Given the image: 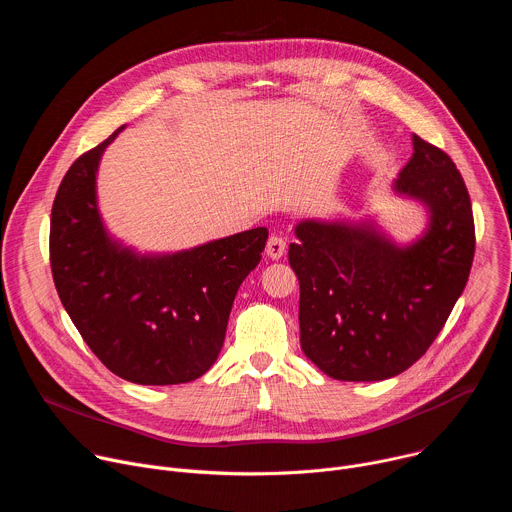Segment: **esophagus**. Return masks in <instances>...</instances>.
Segmentation results:
<instances>
[{
  "label": "esophagus",
  "instance_id": "1",
  "mask_svg": "<svg viewBox=\"0 0 512 512\" xmlns=\"http://www.w3.org/2000/svg\"><path fill=\"white\" fill-rule=\"evenodd\" d=\"M265 253H267V257H269V259H273V261L281 259V257H283V253H285V241H283L279 235H271V237H269V241H267Z\"/></svg>",
  "mask_w": 512,
  "mask_h": 512
}]
</instances>
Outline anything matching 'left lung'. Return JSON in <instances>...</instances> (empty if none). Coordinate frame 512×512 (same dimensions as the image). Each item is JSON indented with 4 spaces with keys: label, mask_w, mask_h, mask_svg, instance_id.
I'll list each match as a JSON object with an SVG mask.
<instances>
[{
    "label": "left lung",
    "mask_w": 512,
    "mask_h": 512,
    "mask_svg": "<svg viewBox=\"0 0 512 512\" xmlns=\"http://www.w3.org/2000/svg\"><path fill=\"white\" fill-rule=\"evenodd\" d=\"M393 190L427 210L417 241L401 247L371 221H302L289 245L302 350L338 381L407 371L444 328L470 275L474 216L452 158L413 135V156Z\"/></svg>",
    "instance_id": "obj_1"
}]
</instances>
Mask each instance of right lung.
Returning a JSON list of instances; mask_svg holds the SVG:
<instances>
[{
	"label": "right lung",
	"instance_id": "right-lung-1",
	"mask_svg": "<svg viewBox=\"0 0 512 512\" xmlns=\"http://www.w3.org/2000/svg\"><path fill=\"white\" fill-rule=\"evenodd\" d=\"M121 125L62 178L50 216V265L64 310L95 356L137 385L202 377L221 352L243 279L257 267L267 229L194 249L139 255L115 241L97 204V170Z\"/></svg>",
	"mask_w": 512,
	"mask_h": 512
}]
</instances>
